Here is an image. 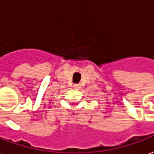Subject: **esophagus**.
<instances>
[{"label": "esophagus", "mask_w": 154, "mask_h": 154, "mask_svg": "<svg viewBox=\"0 0 154 154\" xmlns=\"http://www.w3.org/2000/svg\"><path fill=\"white\" fill-rule=\"evenodd\" d=\"M73 88H75V89H77V90H80L82 87H81V84H74Z\"/></svg>", "instance_id": "34e87169"}]
</instances>
